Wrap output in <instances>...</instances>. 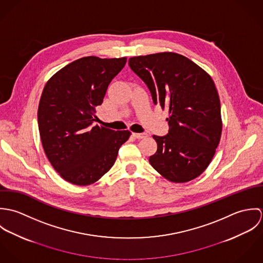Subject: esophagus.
I'll return each mask as SVG.
<instances>
[{
    "label": "esophagus",
    "mask_w": 263,
    "mask_h": 263,
    "mask_svg": "<svg viewBox=\"0 0 263 263\" xmlns=\"http://www.w3.org/2000/svg\"><path fill=\"white\" fill-rule=\"evenodd\" d=\"M133 136L136 138V139H146L148 137V135L146 133H141V134H138V133H133Z\"/></svg>",
    "instance_id": "1"
}]
</instances>
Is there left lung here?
<instances>
[{"mask_svg": "<svg viewBox=\"0 0 263 263\" xmlns=\"http://www.w3.org/2000/svg\"><path fill=\"white\" fill-rule=\"evenodd\" d=\"M130 69L148 86L155 104L169 110V132L153 136L152 167L175 183L198 177L210 165L222 135L221 103L212 77L184 55L159 52L134 57Z\"/></svg>", "mask_w": 263, "mask_h": 263, "instance_id": "left-lung-1", "label": "left lung"}]
</instances>
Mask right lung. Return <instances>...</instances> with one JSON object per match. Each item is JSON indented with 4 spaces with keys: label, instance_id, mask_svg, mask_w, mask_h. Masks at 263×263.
<instances>
[{
    "label": "right lung",
    "instance_id": "obj_1",
    "mask_svg": "<svg viewBox=\"0 0 263 263\" xmlns=\"http://www.w3.org/2000/svg\"><path fill=\"white\" fill-rule=\"evenodd\" d=\"M126 58L85 57L67 65L45 84L38 105V128L45 155L66 181L89 185L112 167L128 130L95 125L108 85Z\"/></svg>",
    "mask_w": 263,
    "mask_h": 263
}]
</instances>
